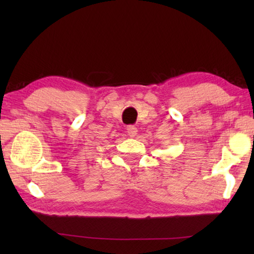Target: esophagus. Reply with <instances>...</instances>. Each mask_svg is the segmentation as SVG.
Listing matches in <instances>:
<instances>
[{"instance_id":"34e87169","label":"esophagus","mask_w":254,"mask_h":254,"mask_svg":"<svg viewBox=\"0 0 254 254\" xmlns=\"http://www.w3.org/2000/svg\"><path fill=\"white\" fill-rule=\"evenodd\" d=\"M127 135H130L131 137L135 136L136 133H137V128L134 126H128L127 128Z\"/></svg>"}]
</instances>
